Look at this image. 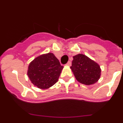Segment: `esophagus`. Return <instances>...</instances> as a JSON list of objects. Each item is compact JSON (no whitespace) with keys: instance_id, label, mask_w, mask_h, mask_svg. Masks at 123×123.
I'll use <instances>...</instances> for the list:
<instances>
[{"instance_id":"1","label":"esophagus","mask_w":123,"mask_h":123,"mask_svg":"<svg viewBox=\"0 0 123 123\" xmlns=\"http://www.w3.org/2000/svg\"><path fill=\"white\" fill-rule=\"evenodd\" d=\"M66 65H67V66H71V62L68 61Z\"/></svg>"}]
</instances>
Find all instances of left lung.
I'll return each instance as SVG.
<instances>
[{
	"instance_id": "left-lung-1",
	"label": "left lung",
	"mask_w": 123,
	"mask_h": 123,
	"mask_svg": "<svg viewBox=\"0 0 123 123\" xmlns=\"http://www.w3.org/2000/svg\"><path fill=\"white\" fill-rule=\"evenodd\" d=\"M70 68L76 80L84 85H93L100 79L101 69L99 65L83 54L73 56Z\"/></svg>"
}]
</instances>
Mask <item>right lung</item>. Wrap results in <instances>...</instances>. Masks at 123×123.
Segmentation results:
<instances>
[{
    "instance_id": "add662e5",
    "label": "right lung",
    "mask_w": 123,
    "mask_h": 123,
    "mask_svg": "<svg viewBox=\"0 0 123 123\" xmlns=\"http://www.w3.org/2000/svg\"><path fill=\"white\" fill-rule=\"evenodd\" d=\"M63 68L54 54L48 53L38 56L31 62L27 75L35 86L46 89L58 81Z\"/></svg>"
}]
</instances>
